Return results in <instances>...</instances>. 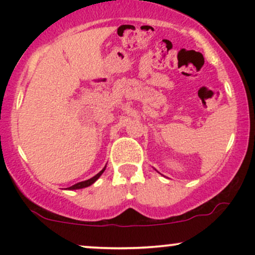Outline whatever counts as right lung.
<instances>
[{
    "instance_id": "right-lung-1",
    "label": "right lung",
    "mask_w": 255,
    "mask_h": 255,
    "mask_svg": "<svg viewBox=\"0 0 255 255\" xmlns=\"http://www.w3.org/2000/svg\"><path fill=\"white\" fill-rule=\"evenodd\" d=\"M105 170V168L103 169V170L102 171H99L97 175H96V176H93L92 178H90V180H86V181H83V182H78V183H75V184H73L72 187H69L68 189H80V188H85V187H89V186H91V184L92 183H95L96 181L98 180L99 178V176H101L102 174H103V171Z\"/></svg>"
}]
</instances>
